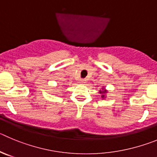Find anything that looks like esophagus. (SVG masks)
Masks as SVG:
<instances>
[{
  "mask_svg": "<svg viewBox=\"0 0 157 157\" xmlns=\"http://www.w3.org/2000/svg\"><path fill=\"white\" fill-rule=\"evenodd\" d=\"M78 83H80V84H84V83H86V80H80V81L78 82Z\"/></svg>",
  "mask_w": 157,
  "mask_h": 157,
  "instance_id": "obj_1",
  "label": "esophagus"
}]
</instances>
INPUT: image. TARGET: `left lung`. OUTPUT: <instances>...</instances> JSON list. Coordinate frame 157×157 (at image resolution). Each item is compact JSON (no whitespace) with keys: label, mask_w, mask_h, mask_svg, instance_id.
<instances>
[{"label":"left lung","mask_w":157,"mask_h":157,"mask_svg":"<svg viewBox=\"0 0 157 157\" xmlns=\"http://www.w3.org/2000/svg\"><path fill=\"white\" fill-rule=\"evenodd\" d=\"M108 93V91H107V90H106V88H105L104 86H103L101 88V90L99 91V93L100 94V97H101L102 99H106V96H107V93Z\"/></svg>","instance_id":"obj_1"}]
</instances>
